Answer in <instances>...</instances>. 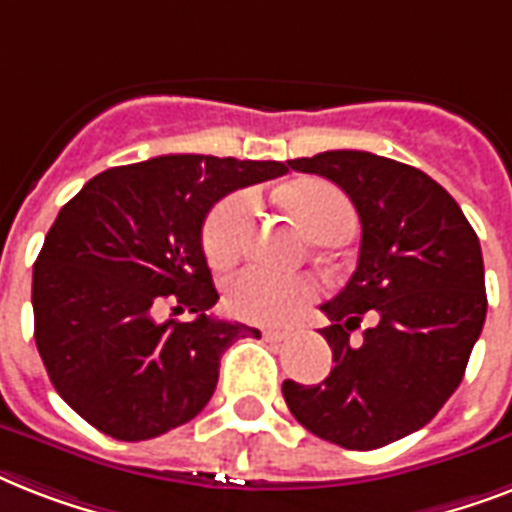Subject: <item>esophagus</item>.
Returning <instances> with one entry per match:
<instances>
[{"label":"esophagus","instance_id":"34e87169","mask_svg":"<svg viewBox=\"0 0 512 512\" xmlns=\"http://www.w3.org/2000/svg\"><path fill=\"white\" fill-rule=\"evenodd\" d=\"M263 337L271 342H281V340H287L289 332L287 329H263Z\"/></svg>","mask_w":512,"mask_h":512}]
</instances>
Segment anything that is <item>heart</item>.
I'll use <instances>...</instances> for the list:
<instances>
[{"label": "heart", "mask_w": 512, "mask_h": 512, "mask_svg": "<svg viewBox=\"0 0 512 512\" xmlns=\"http://www.w3.org/2000/svg\"><path fill=\"white\" fill-rule=\"evenodd\" d=\"M313 239H348L356 225V212L348 196L329 183H297L284 191ZM252 223V196L244 191L225 196L204 220L201 244L215 268H228L239 260ZM319 297V284L308 276H273L265 271H241L225 284V308L236 319L255 324H287L297 319Z\"/></svg>", "instance_id": "obj_1"}]
</instances>
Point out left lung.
I'll use <instances>...</instances> for the list:
<instances>
[{
	"label": "left lung",
	"instance_id": "8db88e82",
	"mask_svg": "<svg viewBox=\"0 0 512 512\" xmlns=\"http://www.w3.org/2000/svg\"><path fill=\"white\" fill-rule=\"evenodd\" d=\"M348 193L361 220L350 281L321 305L335 369L284 380L295 420L345 449H380L428 425L462 382L486 319L484 257L460 204L409 164L369 151L292 159ZM369 318L358 341L349 335Z\"/></svg>",
	"mask_w": 512,
	"mask_h": 512
}]
</instances>
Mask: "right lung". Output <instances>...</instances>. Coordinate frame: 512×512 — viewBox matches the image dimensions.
I'll use <instances>...</instances> for the list:
<instances>
[{
	"mask_svg": "<svg viewBox=\"0 0 512 512\" xmlns=\"http://www.w3.org/2000/svg\"><path fill=\"white\" fill-rule=\"evenodd\" d=\"M281 162L156 156L95 175L60 209L34 263V340L50 382L116 441L185 425L215 393L239 321L212 316L201 225L225 193L284 175ZM162 304L188 322H156Z\"/></svg>",
	"mask_w": 512,
	"mask_h": 512,
	"instance_id": "obj_1",
	"label": "right lung"
}]
</instances>
